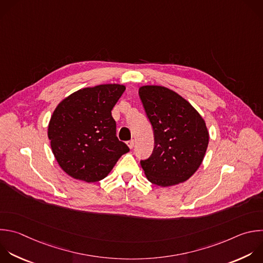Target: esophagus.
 <instances>
[{
  "mask_svg": "<svg viewBox=\"0 0 263 263\" xmlns=\"http://www.w3.org/2000/svg\"><path fill=\"white\" fill-rule=\"evenodd\" d=\"M127 145L129 146V148H133V146H134V140H129V141L127 142Z\"/></svg>",
  "mask_w": 263,
  "mask_h": 263,
  "instance_id": "esophagus-1",
  "label": "esophagus"
}]
</instances>
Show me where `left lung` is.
<instances>
[{
  "instance_id": "left-lung-1",
  "label": "left lung",
  "mask_w": 263,
  "mask_h": 263,
  "mask_svg": "<svg viewBox=\"0 0 263 263\" xmlns=\"http://www.w3.org/2000/svg\"><path fill=\"white\" fill-rule=\"evenodd\" d=\"M139 97L155 135L152 156L140 162L146 179L160 187L188 181L209 145L204 119L185 98L162 85L140 86Z\"/></svg>"
}]
</instances>
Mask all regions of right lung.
<instances>
[{"label":"right lung","instance_id":"1","mask_svg":"<svg viewBox=\"0 0 263 263\" xmlns=\"http://www.w3.org/2000/svg\"><path fill=\"white\" fill-rule=\"evenodd\" d=\"M125 90L120 83L83 87L64 98L53 110L47 136L58 164L71 178L99 182L129 152L116 136L111 116Z\"/></svg>","mask_w":263,"mask_h":263}]
</instances>
